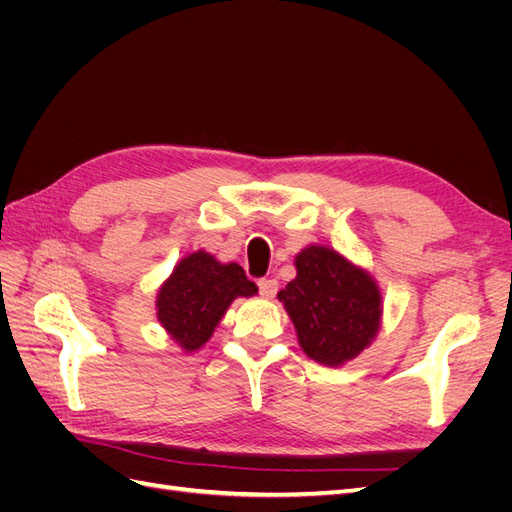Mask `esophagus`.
<instances>
[{
	"label": "esophagus",
	"instance_id": "34e87169",
	"mask_svg": "<svg viewBox=\"0 0 512 512\" xmlns=\"http://www.w3.org/2000/svg\"><path fill=\"white\" fill-rule=\"evenodd\" d=\"M258 288H260V294L262 297H267V299H271V297H275V292H277V280H258Z\"/></svg>",
	"mask_w": 512,
	"mask_h": 512
}]
</instances>
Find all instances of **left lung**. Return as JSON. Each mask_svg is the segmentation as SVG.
Masks as SVG:
<instances>
[{
  "instance_id": "1",
  "label": "left lung",
  "mask_w": 512,
  "mask_h": 512,
  "mask_svg": "<svg viewBox=\"0 0 512 512\" xmlns=\"http://www.w3.org/2000/svg\"><path fill=\"white\" fill-rule=\"evenodd\" d=\"M294 267L297 277L277 297L303 352L329 367L352 361L380 331L382 294L374 277L324 245L305 247Z\"/></svg>"
}]
</instances>
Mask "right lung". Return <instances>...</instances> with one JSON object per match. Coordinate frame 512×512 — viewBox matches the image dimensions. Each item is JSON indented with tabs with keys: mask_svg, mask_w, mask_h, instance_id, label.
I'll use <instances>...</instances> for the list:
<instances>
[{
	"mask_svg": "<svg viewBox=\"0 0 512 512\" xmlns=\"http://www.w3.org/2000/svg\"><path fill=\"white\" fill-rule=\"evenodd\" d=\"M258 288L237 262L215 260L198 250L185 256L158 292V320L185 350L203 348L237 297H252Z\"/></svg>",
	"mask_w": 512,
	"mask_h": 512,
	"instance_id": "right-lung-1",
	"label": "right lung"
}]
</instances>
